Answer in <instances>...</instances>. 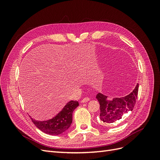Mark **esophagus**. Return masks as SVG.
I'll return each instance as SVG.
<instances>
[{
	"label": "esophagus",
	"instance_id": "esophagus-1",
	"mask_svg": "<svg viewBox=\"0 0 160 160\" xmlns=\"http://www.w3.org/2000/svg\"><path fill=\"white\" fill-rule=\"evenodd\" d=\"M89 101V98H83V99L81 101V103H85V102H88V101Z\"/></svg>",
	"mask_w": 160,
	"mask_h": 160
}]
</instances>
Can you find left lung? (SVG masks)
I'll return each instance as SVG.
<instances>
[{
    "label": "left lung",
    "mask_w": 160,
    "mask_h": 160,
    "mask_svg": "<svg viewBox=\"0 0 160 160\" xmlns=\"http://www.w3.org/2000/svg\"><path fill=\"white\" fill-rule=\"evenodd\" d=\"M139 89L138 83L133 91L128 95L112 100L101 93L96 95L100 105V119L105 124H109L122 119L125 114L133 109L136 103Z\"/></svg>",
    "instance_id": "8db88e82"
}]
</instances>
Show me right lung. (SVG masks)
I'll use <instances>...</instances> for the list:
<instances>
[{
	"label": "right lung",
	"mask_w": 160,
	"mask_h": 160,
	"mask_svg": "<svg viewBox=\"0 0 160 160\" xmlns=\"http://www.w3.org/2000/svg\"><path fill=\"white\" fill-rule=\"evenodd\" d=\"M79 105L78 101L72 100L67 103L64 108L51 119L38 122L31 119L35 126L42 132L49 135H59L68 129L72 123V114Z\"/></svg>",
	"instance_id": "obj_1"
}]
</instances>
